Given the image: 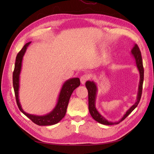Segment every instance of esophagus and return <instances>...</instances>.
<instances>
[{"instance_id": "1", "label": "esophagus", "mask_w": 154, "mask_h": 154, "mask_svg": "<svg viewBox=\"0 0 154 154\" xmlns=\"http://www.w3.org/2000/svg\"><path fill=\"white\" fill-rule=\"evenodd\" d=\"M89 78V76H88V74H84L81 76L80 78V82L82 83V84H84V83L86 82V81H87Z\"/></svg>"}]
</instances>
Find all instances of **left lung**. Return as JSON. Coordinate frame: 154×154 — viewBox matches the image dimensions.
<instances>
[{"instance_id":"1","label":"left lung","mask_w":154,"mask_h":154,"mask_svg":"<svg viewBox=\"0 0 154 154\" xmlns=\"http://www.w3.org/2000/svg\"><path fill=\"white\" fill-rule=\"evenodd\" d=\"M132 53L134 55V57L136 60V63L137 68L140 73V82H139V91H138V94H137V98L136 103L134 105H132L129 110H127L126 114L123 116L122 119H121L119 122H110L105 119L103 116H102L97 111L96 107H95V99H96V94L97 92V88L95 83L93 82L87 81L86 82V88L88 91V110L92 117V118L95 119L96 122L100 123L106 125H118L121 122L123 121L127 116L132 112L136 108V106L138 105L139 101H140L141 95H142V91H143V83L144 80V68L143 65V60L141 57V53L140 49H139L138 45L137 44L135 45L134 48L132 50Z\"/></svg>"}]
</instances>
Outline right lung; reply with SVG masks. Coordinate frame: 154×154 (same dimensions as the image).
<instances>
[{
    "mask_svg": "<svg viewBox=\"0 0 154 154\" xmlns=\"http://www.w3.org/2000/svg\"><path fill=\"white\" fill-rule=\"evenodd\" d=\"M31 42L26 44L22 49L18 52L16 57L15 69L13 72V85L15 92L17 104L22 112L29 118L34 123L40 126L52 125L58 123L66 114L69 101L74 90L80 85V79L78 78H72L65 82L62 90L60 91L58 103L54 109L49 114L44 116H37L27 114L22 110L18 100V88H19V75L22 67V58L26 51Z\"/></svg>",
    "mask_w": 154,
    "mask_h": 154,
    "instance_id": "1",
    "label": "right lung"
}]
</instances>
